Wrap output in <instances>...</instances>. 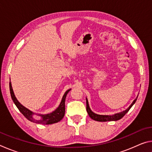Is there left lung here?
Masks as SVG:
<instances>
[{
    "label": "left lung",
    "mask_w": 152,
    "mask_h": 152,
    "mask_svg": "<svg viewBox=\"0 0 152 152\" xmlns=\"http://www.w3.org/2000/svg\"><path fill=\"white\" fill-rule=\"evenodd\" d=\"M137 97L136 98L134 101H133L132 104H131L129 107L128 109L124 110V111L121 112L119 113H117V114H115L113 115H100L95 114V113L92 112L91 110V109H90L88 100H87V99H86V110H87V112H88V114L90 116V117H91L92 119H93L94 121H97L104 122V121H117V120H119L121 119V118L123 117V116H124L126 113H127L129 110V109L132 108L133 105L134 104L136 101H137Z\"/></svg>",
    "instance_id": "8db88e82"
}]
</instances>
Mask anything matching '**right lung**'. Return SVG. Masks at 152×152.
Wrapping results in <instances>:
<instances>
[{"instance_id": "obj_1", "label": "right lung", "mask_w": 152, "mask_h": 152, "mask_svg": "<svg viewBox=\"0 0 152 152\" xmlns=\"http://www.w3.org/2000/svg\"><path fill=\"white\" fill-rule=\"evenodd\" d=\"M9 88H10V92H11V98L13 101L14 103L16 105L17 107L19 109L20 112L22 113L24 116L27 118L28 120H29L30 121L38 123V124H44V125H49V124H53V123H58L63 119V117L65 115V101H66V97L68 94V92L70 91L71 89L68 90L64 94V96L61 100V103L60 106L58 107V109L50 113V114L47 115H40V116H42V119L40 120H36L33 117V113L27 109V108L23 106V105L20 103V102L17 101V99L15 97L13 91H12V86L11 82H9Z\"/></svg>"}]
</instances>
